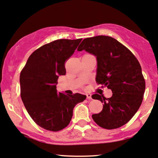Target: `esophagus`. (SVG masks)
I'll return each instance as SVG.
<instances>
[{
	"label": "esophagus",
	"mask_w": 158,
	"mask_h": 158,
	"mask_svg": "<svg viewBox=\"0 0 158 158\" xmlns=\"http://www.w3.org/2000/svg\"><path fill=\"white\" fill-rule=\"evenodd\" d=\"M86 96H87V99H88V100H91V99H92V98H91V95L89 94H87Z\"/></svg>",
	"instance_id": "obj_1"
}]
</instances>
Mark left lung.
<instances>
[{"label":"left lung","mask_w":158,"mask_h":158,"mask_svg":"<svg viewBox=\"0 0 158 158\" xmlns=\"http://www.w3.org/2000/svg\"><path fill=\"white\" fill-rule=\"evenodd\" d=\"M77 50H85L96 57V82L112 91L110 98L92 95L93 99L103 103V110L92 115L94 121L109 130L127 124L139 108L145 89L138 60L127 47L109 36L84 39Z\"/></svg>","instance_id":"8db88e82"}]
</instances>
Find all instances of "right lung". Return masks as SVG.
Masks as SVG:
<instances>
[{
    "label": "right lung",
    "instance_id": "1",
    "mask_svg": "<svg viewBox=\"0 0 158 158\" xmlns=\"http://www.w3.org/2000/svg\"><path fill=\"white\" fill-rule=\"evenodd\" d=\"M82 39L57 40L34 51L20 74L21 98L31 118L40 127L58 131L70 124L73 108L86 95L58 92L59 76H64L65 61Z\"/></svg>",
    "mask_w": 158,
    "mask_h": 158
}]
</instances>
